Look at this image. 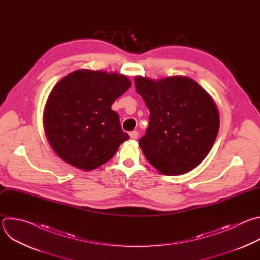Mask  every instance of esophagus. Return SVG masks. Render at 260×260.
<instances>
[{"instance_id": "1", "label": "esophagus", "mask_w": 260, "mask_h": 260, "mask_svg": "<svg viewBox=\"0 0 260 260\" xmlns=\"http://www.w3.org/2000/svg\"><path fill=\"white\" fill-rule=\"evenodd\" d=\"M129 136H131V138H132L133 140H137L138 137H139V133H138L137 131H133V132L129 133Z\"/></svg>"}]
</instances>
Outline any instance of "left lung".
Instances as JSON below:
<instances>
[{"label":"left lung","instance_id":"1","mask_svg":"<svg viewBox=\"0 0 260 260\" xmlns=\"http://www.w3.org/2000/svg\"><path fill=\"white\" fill-rule=\"evenodd\" d=\"M136 91L149 109V126L139 146L161 174H185L210 152L219 131L211 95L194 80L173 76L157 81L137 76Z\"/></svg>","mask_w":260,"mask_h":260}]
</instances>
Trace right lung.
I'll list each match as a JSON object with an SVG mask.
<instances>
[{
    "instance_id": "add662e5",
    "label": "right lung",
    "mask_w": 260,
    "mask_h": 260,
    "mask_svg": "<svg viewBox=\"0 0 260 260\" xmlns=\"http://www.w3.org/2000/svg\"><path fill=\"white\" fill-rule=\"evenodd\" d=\"M132 83L125 75L77 70L51 90L44 109L46 138L69 165L91 171L110 160L129 136L111 109Z\"/></svg>"
}]
</instances>
